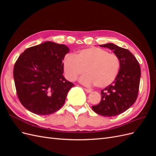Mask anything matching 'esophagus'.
Masks as SVG:
<instances>
[{
    "instance_id": "obj_1",
    "label": "esophagus",
    "mask_w": 156,
    "mask_h": 156,
    "mask_svg": "<svg viewBox=\"0 0 156 156\" xmlns=\"http://www.w3.org/2000/svg\"><path fill=\"white\" fill-rule=\"evenodd\" d=\"M84 90H85V92H87V93H90V92H92V90H91L90 89H88V88H84Z\"/></svg>"
}]
</instances>
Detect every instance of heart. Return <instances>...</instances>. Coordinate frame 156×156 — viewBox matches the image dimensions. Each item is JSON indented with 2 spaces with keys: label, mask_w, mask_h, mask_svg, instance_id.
<instances>
[{
  "label": "heart",
  "mask_w": 156,
  "mask_h": 156,
  "mask_svg": "<svg viewBox=\"0 0 156 156\" xmlns=\"http://www.w3.org/2000/svg\"><path fill=\"white\" fill-rule=\"evenodd\" d=\"M65 75L71 81L85 72L80 81L83 84L104 88L113 83L119 74L120 62L117 55L92 47L83 49L75 56H66L63 60Z\"/></svg>",
  "instance_id": "heart-1"
}]
</instances>
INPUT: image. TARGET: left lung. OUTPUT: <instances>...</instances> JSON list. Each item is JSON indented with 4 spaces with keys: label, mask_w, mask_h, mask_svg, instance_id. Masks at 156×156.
I'll return each mask as SVG.
<instances>
[{
    "label": "left lung",
    "mask_w": 156,
    "mask_h": 156,
    "mask_svg": "<svg viewBox=\"0 0 156 156\" xmlns=\"http://www.w3.org/2000/svg\"><path fill=\"white\" fill-rule=\"evenodd\" d=\"M100 46L113 51L120 60V67L115 81L101 91L100 103L92 108L98 115L114 116L125 112L135 102L139 88L140 68L129 50L113 44Z\"/></svg>",
    "instance_id": "1"
}]
</instances>
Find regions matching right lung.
I'll list each match as a JSON object with an SVG mask.
<instances>
[{"label": "right lung", "mask_w": 156, "mask_h": 156, "mask_svg": "<svg viewBox=\"0 0 156 156\" xmlns=\"http://www.w3.org/2000/svg\"><path fill=\"white\" fill-rule=\"evenodd\" d=\"M69 49L52 41L27 49L14 65L13 78L19 100L27 110L49 115L64 104L74 84L63 76L62 60Z\"/></svg>", "instance_id": "1"}]
</instances>
